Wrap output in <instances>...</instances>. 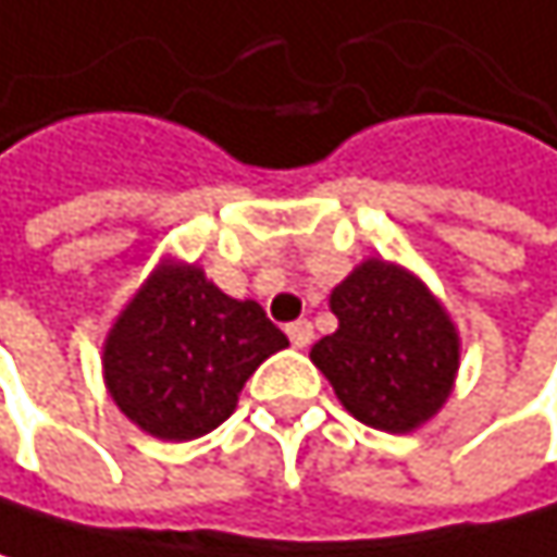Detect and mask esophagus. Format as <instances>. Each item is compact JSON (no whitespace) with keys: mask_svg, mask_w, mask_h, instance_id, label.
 I'll return each mask as SVG.
<instances>
[{"mask_svg":"<svg viewBox=\"0 0 557 557\" xmlns=\"http://www.w3.org/2000/svg\"><path fill=\"white\" fill-rule=\"evenodd\" d=\"M287 336H290V343H294L297 349H307V346L313 343V326H310L307 320H297V323L287 326Z\"/></svg>","mask_w":557,"mask_h":557,"instance_id":"34e87169","label":"esophagus"}]
</instances>
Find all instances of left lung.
Returning a JSON list of instances; mask_svg holds the SVG:
<instances>
[{
  "label": "left lung",
  "mask_w": 557,
  "mask_h": 557,
  "mask_svg": "<svg viewBox=\"0 0 557 557\" xmlns=\"http://www.w3.org/2000/svg\"><path fill=\"white\" fill-rule=\"evenodd\" d=\"M339 330L310 359L362 424L405 434L428 421L457 375V333L421 281L385 260H366L333 290Z\"/></svg>",
  "instance_id": "8db88e82"
}]
</instances>
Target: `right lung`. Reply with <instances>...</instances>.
I'll return each instance as SVG.
<instances>
[{"mask_svg":"<svg viewBox=\"0 0 557 557\" xmlns=\"http://www.w3.org/2000/svg\"><path fill=\"white\" fill-rule=\"evenodd\" d=\"M287 346L253 300H231L198 267L165 263L116 320L103 375L120 411L162 441L231 418L253 369Z\"/></svg>","mask_w":557,"mask_h":557,"instance_id":"right-lung-1","label":"right lung"}]
</instances>
